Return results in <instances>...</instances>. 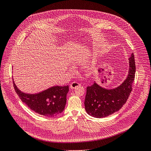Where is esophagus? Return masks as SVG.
<instances>
[{
  "instance_id": "obj_1",
  "label": "esophagus",
  "mask_w": 151,
  "mask_h": 151,
  "mask_svg": "<svg viewBox=\"0 0 151 151\" xmlns=\"http://www.w3.org/2000/svg\"><path fill=\"white\" fill-rule=\"evenodd\" d=\"M81 86V85L80 84V83L74 81V82H73V83H71L70 88L71 89H75V88H76V87H78V86Z\"/></svg>"
}]
</instances>
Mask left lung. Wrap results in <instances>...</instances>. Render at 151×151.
<instances>
[{"label":"left lung","mask_w":151,"mask_h":151,"mask_svg":"<svg viewBox=\"0 0 151 151\" xmlns=\"http://www.w3.org/2000/svg\"><path fill=\"white\" fill-rule=\"evenodd\" d=\"M129 71L125 80L113 89H106L94 81L86 88L85 107L88 114L97 118H103L119 111L129 98L134 80L136 65L134 53L129 58Z\"/></svg>","instance_id":"8db88e82"}]
</instances>
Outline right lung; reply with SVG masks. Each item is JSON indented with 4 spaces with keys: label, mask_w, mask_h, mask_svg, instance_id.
<instances>
[{
    "label": "right lung",
    "mask_w": 151,
    "mask_h": 151,
    "mask_svg": "<svg viewBox=\"0 0 151 151\" xmlns=\"http://www.w3.org/2000/svg\"><path fill=\"white\" fill-rule=\"evenodd\" d=\"M14 87L22 101L38 114L56 117L63 112L69 86H54L38 93H25L20 90L13 80Z\"/></svg>",
    "instance_id": "1"
}]
</instances>
